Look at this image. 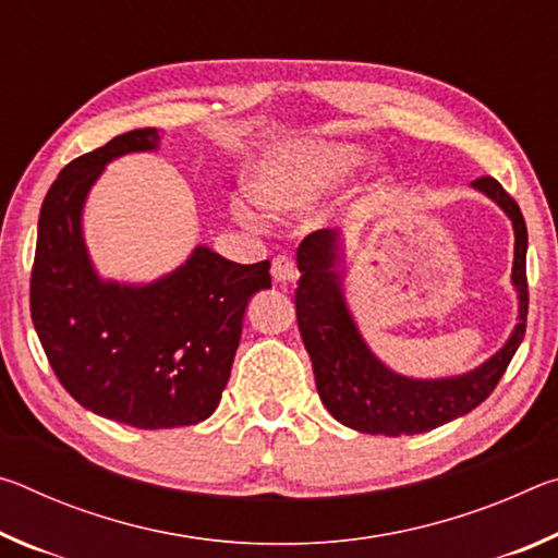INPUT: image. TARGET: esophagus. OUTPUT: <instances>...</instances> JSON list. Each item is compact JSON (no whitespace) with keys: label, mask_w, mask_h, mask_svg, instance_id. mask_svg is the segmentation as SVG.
Returning a JSON list of instances; mask_svg holds the SVG:
<instances>
[{"label":"esophagus","mask_w":558,"mask_h":558,"mask_svg":"<svg viewBox=\"0 0 558 558\" xmlns=\"http://www.w3.org/2000/svg\"><path fill=\"white\" fill-rule=\"evenodd\" d=\"M270 272H272V280L280 282V286H288V282H292V280L298 278V268H295V263H292V260H290V258H286V256L272 258V263H270Z\"/></svg>","instance_id":"1"}]
</instances>
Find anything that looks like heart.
<instances>
[{
  "instance_id": "1",
  "label": "heart",
  "mask_w": 558,
  "mask_h": 558,
  "mask_svg": "<svg viewBox=\"0 0 558 558\" xmlns=\"http://www.w3.org/2000/svg\"><path fill=\"white\" fill-rule=\"evenodd\" d=\"M364 162V149L349 143H292L260 159L245 182V192L272 214H298L327 196ZM233 214L245 226H258V216L243 202H233Z\"/></svg>"
}]
</instances>
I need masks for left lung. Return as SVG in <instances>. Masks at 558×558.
<instances>
[{
  "mask_svg": "<svg viewBox=\"0 0 558 558\" xmlns=\"http://www.w3.org/2000/svg\"><path fill=\"white\" fill-rule=\"evenodd\" d=\"M502 209L514 229L512 286L519 317L505 347L475 369L446 379H411L376 356L347 307L344 245L337 231L310 233L298 248V327L313 359L317 393L347 428L372 436H415L477 409L502 379L526 329V223L517 202L493 177L470 184Z\"/></svg>",
  "mask_w": 558,
  "mask_h": 558,
  "instance_id": "obj_1",
  "label": "left lung"
}]
</instances>
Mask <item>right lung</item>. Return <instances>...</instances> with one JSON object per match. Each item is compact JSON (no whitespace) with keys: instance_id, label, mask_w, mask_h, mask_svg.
<instances>
[{"instance_id":"obj_1","label":"right lung","mask_w":558,"mask_h":558,"mask_svg":"<svg viewBox=\"0 0 558 558\" xmlns=\"http://www.w3.org/2000/svg\"><path fill=\"white\" fill-rule=\"evenodd\" d=\"M159 145L130 130L61 169L41 204L32 319L53 374L83 409L157 430L209 418L229 384L243 315L270 288V263L226 260L196 245L145 286L102 280L83 241V206L108 162Z\"/></svg>"}]
</instances>
